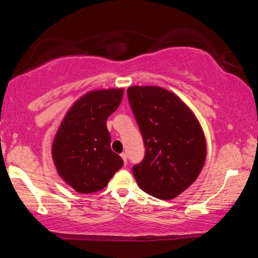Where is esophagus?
Wrapping results in <instances>:
<instances>
[{
	"label": "esophagus",
	"instance_id": "34e87169",
	"mask_svg": "<svg viewBox=\"0 0 258 258\" xmlns=\"http://www.w3.org/2000/svg\"><path fill=\"white\" fill-rule=\"evenodd\" d=\"M120 157H121V158H123V160H124V163H125V164H127V155H126V154H124V152H123V154H121V155H120Z\"/></svg>",
	"mask_w": 258,
	"mask_h": 258
}]
</instances>
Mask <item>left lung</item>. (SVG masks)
Instances as JSON below:
<instances>
[{"label": "left lung", "instance_id": "obj_1", "mask_svg": "<svg viewBox=\"0 0 258 258\" xmlns=\"http://www.w3.org/2000/svg\"><path fill=\"white\" fill-rule=\"evenodd\" d=\"M130 106L145 143V158L132 168L141 189L168 200L189 187L206 159L199 121L180 98L158 86H131Z\"/></svg>", "mask_w": 258, "mask_h": 258}]
</instances>
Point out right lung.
<instances>
[{
    "label": "right lung",
    "mask_w": 258,
    "mask_h": 258,
    "mask_svg": "<svg viewBox=\"0 0 258 258\" xmlns=\"http://www.w3.org/2000/svg\"><path fill=\"white\" fill-rule=\"evenodd\" d=\"M123 90L92 91L74 103L52 145L59 175L80 194L103 189L124 165L110 148L107 119L119 107Z\"/></svg>",
    "instance_id": "right-lung-1"
}]
</instances>
